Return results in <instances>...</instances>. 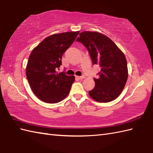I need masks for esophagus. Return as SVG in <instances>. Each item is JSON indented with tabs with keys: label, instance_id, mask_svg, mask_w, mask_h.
<instances>
[{
	"label": "esophagus",
	"instance_id": "34e87169",
	"mask_svg": "<svg viewBox=\"0 0 153 153\" xmlns=\"http://www.w3.org/2000/svg\"><path fill=\"white\" fill-rule=\"evenodd\" d=\"M76 78L78 79H83L85 78V76H76Z\"/></svg>",
	"mask_w": 153,
	"mask_h": 153
}]
</instances>
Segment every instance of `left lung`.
<instances>
[{
    "label": "left lung",
    "instance_id": "left-lung-1",
    "mask_svg": "<svg viewBox=\"0 0 153 153\" xmlns=\"http://www.w3.org/2000/svg\"><path fill=\"white\" fill-rule=\"evenodd\" d=\"M77 41L82 43L89 51L93 64L101 67L95 86L89 92L93 99L108 102L116 99L124 88L128 77L124 54L105 35L97 31H83Z\"/></svg>",
    "mask_w": 153,
    "mask_h": 153
}]
</instances>
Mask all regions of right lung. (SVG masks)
Here are the masks:
<instances>
[{
	"instance_id": "1",
	"label": "right lung",
	"mask_w": 153,
	"mask_h": 153,
	"mask_svg": "<svg viewBox=\"0 0 153 153\" xmlns=\"http://www.w3.org/2000/svg\"><path fill=\"white\" fill-rule=\"evenodd\" d=\"M79 31L51 35L35 47L29 56L26 77L38 99L47 103H57L66 98L74 82V76L58 73L62 56L74 43Z\"/></svg>"
}]
</instances>
